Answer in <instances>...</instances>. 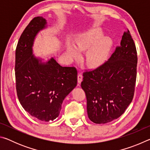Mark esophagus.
<instances>
[{
	"label": "esophagus",
	"instance_id": "34e87169",
	"mask_svg": "<svg viewBox=\"0 0 150 150\" xmlns=\"http://www.w3.org/2000/svg\"><path fill=\"white\" fill-rule=\"evenodd\" d=\"M83 81V76L81 75V74H78L77 75V81L79 84H81V81Z\"/></svg>",
	"mask_w": 150,
	"mask_h": 150
}]
</instances>
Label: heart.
I'll return each mask as SVG.
<instances>
[{"label": "heart", "instance_id": "b5f03b06", "mask_svg": "<svg viewBox=\"0 0 150 150\" xmlns=\"http://www.w3.org/2000/svg\"><path fill=\"white\" fill-rule=\"evenodd\" d=\"M100 27H93L79 35L74 42L67 40L66 50L73 59H78L80 52L87 51L85 61L88 67L96 68L108 59L113 46V41L109 36H103Z\"/></svg>", "mask_w": 150, "mask_h": 150}]
</instances>
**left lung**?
Segmentation results:
<instances>
[{"label": "left lung", "mask_w": 150, "mask_h": 150, "mask_svg": "<svg viewBox=\"0 0 150 150\" xmlns=\"http://www.w3.org/2000/svg\"><path fill=\"white\" fill-rule=\"evenodd\" d=\"M138 63L136 48L128 30L107 62L83 73L81 87L87 96L88 117L106 124L122 115L133 99Z\"/></svg>", "instance_id": "1"}]
</instances>
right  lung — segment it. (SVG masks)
Instances as JSON below:
<instances>
[{"label":"right lung","instance_id":"1","mask_svg":"<svg viewBox=\"0 0 150 150\" xmlns=\"http://www.w3.org/2000/svg\"><path fill=\"white\" fill-rule=\"evenodd\" d=\"M47 27L42 16L31 20L18 42L15 61L20 103L30 115L45 122L58 117L63 100L77 83L75 67H62L53 57L45 60L33 54L35 38Z\"/></svg>","mask_w":150,"mask_h":150}]
</instances>
